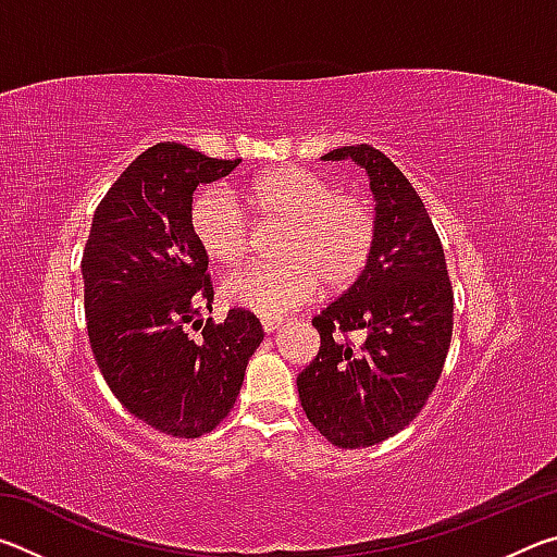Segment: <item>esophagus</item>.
Here are the masks:
<instances>
[{"mask_svg": "<svg viewBox=\"0 0 557 557\" xmlns=\"http://www.w3.org/2000/svg\"><path fill=\"white\" fill-rule=\"evenodd\" d=\"M260 324H262V329H265V334H275L277 329L285 324V319L277 317V314H270V317H262Z\"/></svg>", "mask_w": 557, "mask_h": 557, "instance_id": "34e87169", "label": "esophagus"}]
</instances>
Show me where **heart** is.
I'll return each instance as SVG.
<instances>
[{"label":"heart","mask_w":557,"mask_h":557,"mask_svg":"<svg viewBox=\"0 0 557 557\" xmlns=\"http://www.w3.org/2000/svg\"><path fill=\"white\" fill-rule=\"evenodd\" d=\"M243 201L265 221H282L277 262L252 265L225 280L233 305L260 314H280L314 297L319 282L329 292L346 289L371 260L379 219L373 203L342 191L326 176L305 166H277L243 186ZM196 243L213 262L235 268L248 258L250 221L228 188H206L191 203Z\"/></svg>","instance_id":"heart-1"}]
</instances>
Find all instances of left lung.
<instances>
[{
    "label": "left lung",
    "instance_id": "obj_1",
    "mask_svg": "<svg viewBox=\"0 0 557 557\" xmlns=\"http://www.w3.org/2000/svg\"><path fill=\"white\" fill-rule=\"evenodd\" d=\"M371 178L379 235L351 287L312 326L319 354L297 375L301 408L334 447H371L393 437L435 391L451 342L455 292L445 250L412 184L371 145L334 149ZM363 331L354 347L338 333Z\"/></svg>",
    "mask_w": 557,
    "mask_h": 557
}]
</instances>
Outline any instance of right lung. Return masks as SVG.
<instances>
[{"mask_svg":"<svg viewBox=\"0 0 557 557\" xmlns=\"http://www.w3.org/2000/svg\"><path fill=\"white\" fill-rule=\"evenodd\" d=\"M240 159H213L176 143L139 154L92 215L83 252L88 338L108 388L137 420L172 437H201L231 412L245 366L262 342L256 314L211 312L209 256L191 231L199 184ZM200 332L188 337L187 329Z\"/></svg>","mask_w":557,"mask_h":557,"instance_id":"add662e5","label":"right lung"}]
</instances>
